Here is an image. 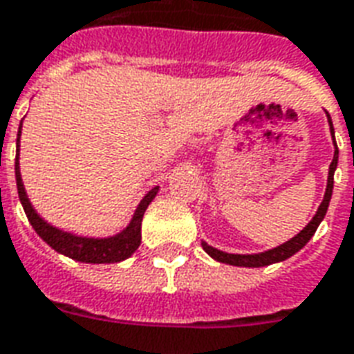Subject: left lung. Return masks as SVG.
<instances>
[{
  "instance_id": "obj_1",
  "label": "left lung",
  "mask_w": 354,
  "mask_h": 354,
  "mask_svg": "<svg viewBox=\"0 0 354 354\" xmlns=\"http://www.w3.org/2000/svg\"><path fill=\"white\" fill-rule=\"evenodd\" d=\"M328 121H330V131H332V140H334V146H335V138H334V127H332V119L328 115ZM337 146H335L334 151V159H332V165H330V170H328V185H326V193H324V199L320 203L319 210H317V214L313 216V220L307 225H305L304 230L297 233L296 237L286 241L284 245L277 246L273 250H267V252L261 254H227L222 252V250H218V248H212V246H208L207 243H203V250L210 256V258H214V260L222 261V263H230V266H237V267H266L271 266V263H277V261H284L288 260L290 256H294L296 252H299L301 248H304L311 237L315 235V231L319 227V223L324 220V216H326L328 205H330V199H332V189H334V172L335 167H337Z\"/></svg>"
}]
</instances>
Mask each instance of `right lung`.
Listing matches in <instances>:
<instances>
[{"mask_svg":"<svg viewBox=\"0 0 354 354\" xmlns=\"http://www.w3.org/2000/svg\"><path fill=\"white\" fill-rule=\"evenodd\" d=\"M20 142V131L17 144ZM19 147V146H17ZM15 176H17V189H19V197L24 212H26L28 220L32 223V227L35 233L50 246L55 248L57 252L64 254L68 258H72L75 261H85V263H117V261H123L127 258H131L132 254L136 252V248L140 246L142 241V218L146 212L147 205L153 201V197L159 192V187H153L151 192L146 193V197L140 201L136 212L132 216L131 223L127 225V230L121 233H117L113 237L108 239H88V237H77L72 235L68 231H60L57 227H53L49 223L45 222L39 214L35 212L32 203L26 197L24 192V184H22V178H20V169H19V157L15 161Z\"/></svg>","mask_w":354,"mask_h":354,"instance_id":"1","label":"right lung"}]
</instances>
